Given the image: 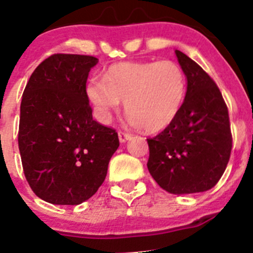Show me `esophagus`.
<instances>
[{
	"instance_id": "34e87169",
	"label": "esophagus",
	"mask_w": 253,
	"mask_h": 253,
	"mask_svg": "<svg viewBox=\"0 0 253 253\" xmlns=\"http://www.w3.org/2000/svg\"><path fill=\"white\" fill-rule=\"evenodd\" d=\"M131 138H132L131 133H127V132H124V131L119 132V139L121 143H125V142H127L128 139H131Z\"/></svg>"
}]
</instances>
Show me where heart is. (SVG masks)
I'll list each match as a JSON object with an SVG mask.
<instances>
[{
	"mask_svg": "<svg viewBox=\"0 0 253 253\" xmlns=\"http://www.w3.org/2000/svg\"><path fill=\"white\" fill-rule=\"evenodd\" d=\"M85 94L97 117L106 121L125 101L133 125L158 132L175 120L186 94L183 69L171 60L122 61L111 65L104 79L92 78Z\"/></svg>",
	"mask_w": 253,
	"mask_h": 253,
	"instance_id": "b5f03b06",
	"label": "heart"
}]
</instances>
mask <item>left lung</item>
<instances>
[{
    "mask_svg": "<svg viewBox=\"0 0 253 253\" xmlns=\"http://www.w3.org/2000/svg\"><path fill=\"white\" fill-rule=\"evenodd\" d=\"M186 77L183 106L173 122L148 138L147 167L170 194L207 192L226 169L232 147L227 106L214 80L194 60L175 50Z\"/></svg>",
    "mask_w": 253,
    "mask_h": 253,
    "instance_id": "left-lung-1",
    "label": "left lung"
}]
</instances>
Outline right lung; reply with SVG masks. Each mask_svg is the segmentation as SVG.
Segmentation results:
<instances>
[{"label": "right lung", "mask_w": 253, "mask_h": 253, "mask_svg": "<svg viewBox=\"0 0 253 253\" xmlns=\"http://www.w3.org/2000/svg\"><path fill=\"white\" fill-rule=\"evenodd\" d=\"M99 59L54 54L36 68L23 91L18 147L34 194L55 205H78L104 183L120 142L97 124L85 94Z\"/></svg>", "instance_id": "add662e5"}]
</instances>
